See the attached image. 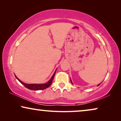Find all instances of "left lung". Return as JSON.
<instances>
[{"instance_id":"left-lung-1","label":"left lung","mask_w":121,"mask_h":121,"mask_svg":"<svg viewBox=\"0 0 121 121\" xmlns=\"http://www.w3.org/2000/svg\"><path fill=\"white\" fill-rule=\"evenodd\" d=\"M71 82H72V81H71ZM72 84H73V83H72ZM100 85V84H99V85Z\"/></svg>"}]
</instances>
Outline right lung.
<instances>
[{
	"mask_svg": "<svg viewBox=\"0 0 121 121\" xmlns=\"http://www.w3.org/2000/svg\"><path fill=\"white\" fill-rule=\"evenodd\" d=\"M56 72H54L53 75V76L51 78L50 80H49V82H47V83L44 84H26V83H24V82H21V81L20 80V79H18L16 77V76L15 77L16 78V79H17V80H19V82L24 86H25L26 88L29 89H30V90H43V89H45L46 88H47V87H48L49 86L51 85V84H52V82L53 79V78L54 77V75H55Z\"/></svg>",
	"mask_w": 121,
	"mask_h": 121,
	"instance_id": "1",
	"label": "right lung"
}]
</instances>
